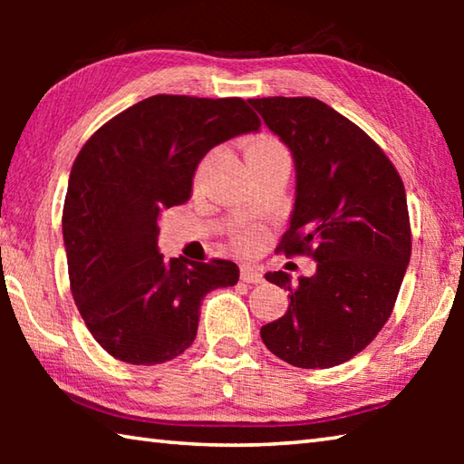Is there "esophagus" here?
Wrapping results in <instances>:
<instances>
[{"label":"esophagus","mask_w":464,"mask_h":464,"mask_svg":"<svg viewBox=\"0 0 464 464\" xmlns=\"http://www.w3.org/2000/svg\"><path fill=\"white\" fill-rule=\"evenodd\" d=\"M239 276H241L243 282H247V285H260V282L264 280L262 274L257 272V270H254V268H249V266H243Z\"/></svg>","instance_id":"34e87169"}]
</instances>
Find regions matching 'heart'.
Here are the masks:
<instances>
[{"instance_id": "1", "label": "heart", "mask_w": 464, "mask_h": 464, "mask_svg": "<svg viewBox=\"0 0 464 464\" xmlns=\"http://www.w3.org/2000/svg\"><path fill=\"white\" fill-rule=\"evenodd\" d=\"M268 157H286V149L278 139H274L270 135H257V137L247 140V147H246V161L247 163L268 160ZM239 243L243 247H247L254 243V237H251V235H243Z\"/></svg>"}]
</instances>
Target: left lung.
Listing matches in <instances>:
<instances>
[{
	"label": "left lung",
	"mask_w": 464,
	"mask_h": 464,
	"mask_svg": "<svg viewBox=\"0 0 464 464\" xmlns=\"http://www.w3.org/2000/svg\"><path fill=\"white\" fill-rule=\"evenodd\" d=\"M249 104L295 160V208L278 251L317 262L298 282L266 274L290 304L260 329L262 342L293 366L332 368L374 340L397 301L411 257L405 188L382 149L325 102Z\"/></svg>",
	"instance_id": "8db88e82"
}]
</instances>
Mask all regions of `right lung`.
<instances>
[{
  "instance_id": "add662e5",
  "label": "right lung",
  "mask_w": 464,
  "mask_h": 464,
  "mask_svg": "<svg viewBox=\"0 0 464 464\" xmlns=\"http://www.w3.org/2000/svg\"><path fill=\"white\" fill-rule=\"evenodd\" d=\"M260 130L241 98L151 96L108 121L75 157L63 207L73 301L102 348L153 366L190 348L207 293L233 286L229 260L163 262L161 210L192 194L210 149Z\"/></svg>"
}]
</instances>
